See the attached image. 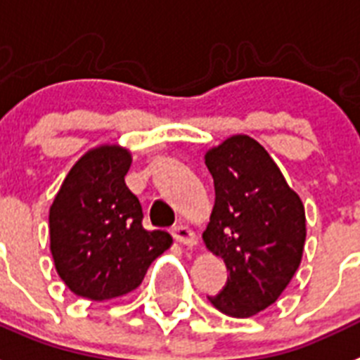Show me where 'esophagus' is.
Returning <instances> with one entry per match:
<instances>
[{"label": "esophagus", "mask_w": 360, "mask_h": 360, "mask_svg": "<svg viewBox=\"0 0 360 360\" xmlns=\"http://www.w3.org/2000/svg\"><path fill=\"white\" fill-rule=\"evenodd\" d=\"M173 236L178 243H182L184 246H189V248H193V246L198 245L197 233H195V231H193L189 226H186V224H178V226H174Z\"/></svg>", "instance_id": "1"}]
</instances>
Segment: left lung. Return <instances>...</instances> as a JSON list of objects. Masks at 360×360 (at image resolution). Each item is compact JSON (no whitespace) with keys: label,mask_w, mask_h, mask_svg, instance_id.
Instances as JSON below:
<instances>
[{"label":"left lung","mask_w":360,"mask_h":360,"mask_svg":"<svg viewBox=\"0 0 360 360\" xmlns=\"http://www.w3.org/2000/svg\"><path fill=\"white\" fill-rule=\"evenodd\" d=\"M215 206L204 245L230 270L210 296L221 313L250 319L280 298L302 261L305 210L280 167L254 138L237 134L206 153Z\"/></svg>","instance_id":"obj_1"}]
</instances>
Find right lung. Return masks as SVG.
I'll use <instances>...</instances> for the list:
<instances>
[{"mask_svg":"<svg viewBox=\"0 0 360 360\" xmlns=\"http://www.w3.org/2000/svg\"><path fill=\"white\" fill-rule=\"evenodd\" d=\"M132 154L99 145L82 154L49 207L55 269L71 292L94 302L138 289L147 269L173 245L167 231L145 230L143 210L124 176Z\"/></svg>","mask_w":360,"mask_h":360,"instance_id":"1","label":"right lung"}]
</instances>
